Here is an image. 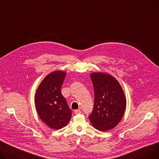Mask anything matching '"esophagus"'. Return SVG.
Here are the masks:
<instances>
[{
	"instance_id": "1",
	"label": "esophagus",
	"mask_w": 159,
	"mask_h": 159,
	"mask_svg": "<svg viewBox=\"0 0 159 159\" xmlns=\"http://www.w3.org/2000/svg\"><path fill=\"white\" fill-rule=\"evenodd\" d=\"M74 112H75V114H76V115L80 114V113H82V111H81V110H80V109H78V110H75L74 111Z\"/></svg>"
}]
</instances>
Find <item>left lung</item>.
I'll list each match as a JSON object with an SVG mask.
<instances>
[{
    "label": "left lung",
    "mask_w": 159,
    "mask_h": 159,
    "mask_svg": "<svg viewBox=\"0 0 159 159\" xmlns=\"http://www.w3.org/2000/svg\"><path fill=\"white\" fill-rule=\"evenodd\" d=\"M94 93L93 110L88 117L93 126L106 131L121 120L126 107V100L119 82L103 73L91 74Z\"/></svg>",
    "instance_id": "obj_1"
}]
</instances>
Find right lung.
<instances>
[{
  "label": "right lung",
  "mask_w": 159,
  "mask_h": 159,
  "mask_svg": "<svg viewBox=\"0 0 159 159\" xmlns=\"http://www.w3.org/2000/svg\"><path fill=\"white\" fill-rule=\"evenodd\" d=\"M66 73L55 71L42 81L35 97V108L40 119L53 129L65 127L71 119V110L61 92Z\"/></svg>",
  "instance_id": "obj_1"
}]
</instances>
